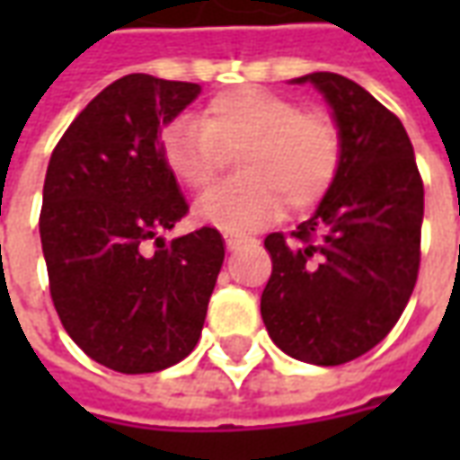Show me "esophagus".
Instances as JSON below:
<instances>
[{
  "label": "esophagus",
  "instance_id": "esophagus-1",
  "mask_svg": "<svg viewBox=\"0 0 460 460\" xmlns=\"http://www.w3.org/2000/svg\"><path fill=\"white\" fill-rule=\"evenodd\" d=\"M224 241H226V249L229 251H236L241 243H246V239H243V236H239V234H229V231L224 234Z\"/></svg>",
  "mask_w": 460,
  "mask_h": 460
}]
</instances>
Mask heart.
<instances>
[{
    "instance_id": "obj_1",
    "label": "heart",
    "mask_w": 460,
    "mask_h": 460,
    "mask_svg": "<svg viewBox=\"0 0 460 460\" xmlns=\"http://www.w3.org/2000/svg\"><path fill=\"white\" fill-rule=\"evenodd\" d=\"M239 177L214 184L194 217L221 231H251L283 211L315 207L335 180L342 142L323 111H300L296 101L261 88H231L204 105L199 120L177 118L160 132L164 167L184 190H204L236 152Z\"/></svg>"
}]
</instances>
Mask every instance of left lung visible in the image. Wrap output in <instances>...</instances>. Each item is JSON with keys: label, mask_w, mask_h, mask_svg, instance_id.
I'll return each instance as SVG.
<instances>
[{"label": "left lung", "mask_w": 460, "mask_h": 460, "mask_svg": "<svg viewBox=\"0 0 460 460\" xmlns=\"http://www.w3.org/2000/svg\"><path fill=\"white\" fill-rule=\"evenodd\" d=\"M332 111L340 170L288 241L269 234L273 270L261 296L270 340L300 362L345 365L389 335L419 276L424 181L404 125L340 74L300 75Z\"/></svg>", "instance_id": "1"}]
</instances>
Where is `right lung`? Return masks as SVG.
<instances>
[{
	"label": "right lung",
	"instance_id": "add662e5",
	"mask_svg": "<svg viewBox=\"0 0 460 460\" xmlns=\"http://www.w3.org/2000/svg\"><path fill=\"white\" fill-rule=\"evenodd\" d=\"M199 93L197 84L122 75L78 113L49 160L39 231L51 300L75 345L122 375L190 355L224 263L217 229L170 243L160 236L190 211L160 132Z\"/></svg>",
	"mask_w": 460,
	"mask_h": 460
}]
</instances>
